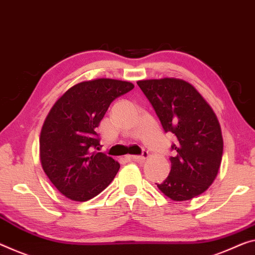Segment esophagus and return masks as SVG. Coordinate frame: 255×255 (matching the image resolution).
I'll return each instance as SVG.
<instances>
[{"label":"esophagus","instance_id":"esophagus-1","mask_svg":"<svg viewBox=\"0 0 255 255\" xmlns=\"http://www.w3.org/2000/svg\"><path fill=\"white\" fill-rule=\"evenodd\" d=\"M148 156H149V154H148L147 151H143L141 156L131 155V156H128V158H130L131 160H134V162H141V160H144L146 158H148Z\"/></svg>","mask_w":255,"mask_h":255}]
</instances>
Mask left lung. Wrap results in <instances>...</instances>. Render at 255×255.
<instances>
[{"instance_id": "left-lung-1", "label": "left lung", "mask_w": 255, "mask_h": 255, "mask_svg": "<svg viewBox=\"0 0 255 255\" xmlns=\"http://www.w3.org/2000/svg\"><path fill=\"white\" fill-rule=\"evenodd\" d=\"M150 101L165 132L177 136L171 172L158 189L172 201H189L209 189L221 165L223 139L213 109L181 78L136 82Z\"/></svg>"}]
</instances>
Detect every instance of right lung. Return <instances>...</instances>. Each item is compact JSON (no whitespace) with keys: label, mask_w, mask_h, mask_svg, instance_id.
<instances>
[{"label":"right lung","mask_w":255,"mask_h":255,"mask_svg":"<svg viewBox=\"0 0 255 255\" xmlns=\"http://www.w3.org/2000/svg\"><path fill=\"white\" fill-rule=\"evenodd\" d=\"M134 88L131 82L96 78L68 89L43 123L40 160L50 181L65 197L85 202L109 186L120 163L99 152L96 128L117 97Z\"/></svg>","instance_id":"1"}]
</instances>
